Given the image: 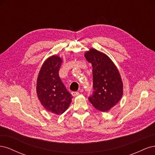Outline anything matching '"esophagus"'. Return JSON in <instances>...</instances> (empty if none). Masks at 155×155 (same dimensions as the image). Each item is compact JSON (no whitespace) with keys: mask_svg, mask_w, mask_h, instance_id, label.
<instances>
[{"mask_svg":"<svg viewBox=\"0 0 155 155\" xmlns=\"http://www.w3.org/2000/svg\"><path fill=\"white\" fill-rule=\"evenodd\" d=\"M79 92H72V95L73 96H78V95H79Z\"/></svg>","mask_w":155,"mask_h":155,"instance_id":"34e87169","label":"esophagus"}]
</instances>
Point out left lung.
Returning a JSON list of instances; mask_svg holds the SVG:
<instances>
[{
    "label": "left lung",
    "instance_id": "1",
    "mask_svg": "<svg viewBox=\"0 0 155 155\" xmlns=\"http://www.w3.org/2000/svg\"><path fill=\"white\" fill-rule=\"evenodd\" d=\"M85 58L92 66L94 91L88 100L97 110L109 111L123 96V82L118 70L109 56L96 49L87 51Z\"/></svg>",
    "mask_w": 155,
    "mask_h": 155
}]
</instances>
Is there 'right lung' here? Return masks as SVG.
<instances>
[{"label": "right lung", "instance_id": "right-lung-1", "mask_svg": "<svg viewBox=\"0 0 155 155\" xmlns=\"http://www.w3.org/2000/svg\"><path fill=\"white\" fill-rule=\"evenodd\" d=\"M63 60L51 55L45 60L37 80L36 92L41 105L51 113L60 115L65 112L73 97L59 76Z\"/></svg>", "mask_w": 155, "mask_h": 155}]
</instances>
